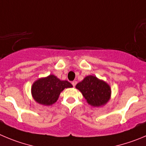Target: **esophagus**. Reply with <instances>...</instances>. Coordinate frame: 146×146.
<instances>
[{"mask_svg":"<svg viewBox=\"0 0 146 146\" xmlns=\"http://www.w3.org/2000/svg\"><path fill=\"white\" fill-rule=\"evenodd\" d=\"M76 84H77V81H73V82H72V85L73 86H76Z\"/></svg>","mask_w":146,"mask_h":146,"instance_id":"1","label":"esophagus"}]
</instances>
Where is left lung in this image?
I'll use <instances>...</instances> for the list:
<instances>
[{
    "label": "left lung",
    "mask_w": 146,
    "mask_h": 146,
    "mask_svg": "<svg viewBox=\"0 0 146 146\" xmlns=\"http://www.w3.org/2000/svg\"><path fill=\"white\" fill-rule=\"evenodd\" d=\"M76 88L82 93L88 104L93 107H101L106 104L111 96V88L105 81L94 76H88Z\"/></svg>",
    "instance_id": "left-lung-1"
}]
</instances>
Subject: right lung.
<instances>
[{"label":"right lung","mask_w":146,"mask_h":146,"mask_svg":"<svg viewBox=\"0 0 146 146\" xmlns=\"http://www.w3.org/2000/svg\"><path fill=\"white\" fill-rule=\"evenodd\" d=\"M72 84L68 81H60L54 75L41 78L32 86L34 99L42 105L50 106L57 102L60 94L65 88H71Z\"/></svg>","instance_id":"add662e5"}]
</instances>
